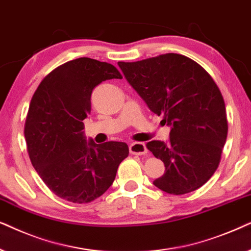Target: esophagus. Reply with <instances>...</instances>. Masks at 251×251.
Returning a JSON list of instances; mask_svg holds the SVG:
<instances>
[{
    "label": "esophagus",
    "instance_id": "1",
    "mask_svg": "<svg viewBox=\"0 0 251 251\" xmlns=\"http://www.w3.org/2000/svg\"><path fill=\"white\" fill-rule=\"evenodd\" d=\"M129 152L133 153V155H145V153L148 152V150H147L145 143L133 142L132 145L129 146Z\"/></svg>",
    "mask_w": 251,
    "mask_h": 251
}]
</instances>
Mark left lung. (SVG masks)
Listing matches in <instances>:
<instances>
[{"label":"left lung","mask_w":251,"mask_h":251,"mask_svg":"<svg viewBox=\"0 0 251 251\" xmlns=\"http://www.w3.org/2000/svg\"><path fill=\"white\" fill-rule=\"evenodd\" d=\"M118 65L149 109L171 126L169 143H147L165 165L153 185L173 195L199 189L218 168L228 131L225 102L215 80L199 63L179 53Z\"/></svg>","instance_id":"obj_1"}]
</instances>
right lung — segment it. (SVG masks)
Listing matches in <instances>:
<instances>
[{"instance_id":"add662e5","label":"right lung","mask_w":251,"mask_h":251,"mask_svg":"<svg viewBox=\"0 0 251 251\" xmlns=\"http://www.w3.org/2000/svg\"><path fill=\"white\" fill-rule=\"evenodd\" d=\"M123 75L112 64L81 57L47 75L29 103L24 134L32 165L53 194L73 203L103 195L128 156L125 142L87 143L83 123L93 89Z\"/></svg>"}]
</instances>
